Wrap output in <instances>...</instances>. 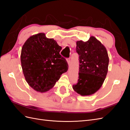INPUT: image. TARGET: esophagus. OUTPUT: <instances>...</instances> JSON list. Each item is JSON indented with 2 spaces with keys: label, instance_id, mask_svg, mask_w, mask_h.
I'll return each mask as SVG.
<instances>
[{
  "label": "esophagus",
  "instance_id": "obj_1",
  "mask_svg": "<svg viewBox=\"0 0 130 130\" xmlns=\"http://www.w3.org/2000/svg\"><path fill=\"white\" fill-rule=\"evenodd\" d=\"M66 61H67L68 64V65H69L70 64V58H68V59H66Z\"/></svg>",
  "mask_w": 130,
  "mask_h": 130
}]
</instances>
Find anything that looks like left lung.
<instances>
[{"label": "left lung", "instance_id": "left-lung-1", "mask_svg": "<svg viewBox=\"0 0 130 130\" xmlns=\"http://www.w3.org/2000/svg\"><path fill=\"white\" fill-rule=\"evenodd\" d=\"M79 68L77 84L74 90L82 96L93 94L102 87L108 71L109 62L104 45L93 36L88 41L76 42Z\"/></svg>", "mask_w": 130, "mask_h": 130}]
</instances>
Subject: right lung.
<instances>
[{
    "label": "right lung",
    "mask_w": 130,
    "mask_h": 130,
    "mask_svg": "<svg viewBox=\"0 0 130 130\" xmlns=\"http://www.w3.org/2000/svg\"><path fill=\"white\" fill-rule=\"evenodd\" d=\"M61 49L44 33L31 36L23 45L20 58L22 71L26 82L36 91H48L68 71L67 61L60 54Z\"/></svg>",
    "instance_id": "1"
}]
</instances>
